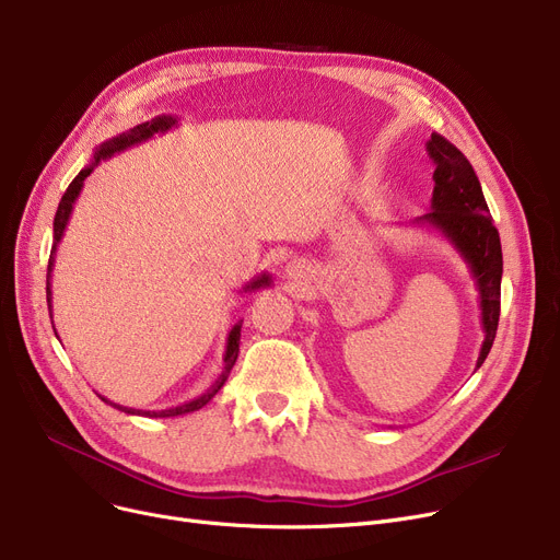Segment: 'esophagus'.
<instances>
[{"mask_svg": "<svg viewBox=\"0 0 560 560\" xmlns=\"http://www.w3.org/2000/svg\"><path fill=\"white\" fill-rule=\"evenodd\" d=\"M302 270H304V268H302V265H300L298 260H292V262L288 265V275H290V277H295V279H298V277H302Z\"/></svg>", "mask_w": 560, "mask_h": 560, "instance_id": "obj_1", "label": "esophagus"}]
</instances>
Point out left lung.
Returning a JSON list of instances; mask_svg holds the SVG:
<instances>
[{
  "label": "left lung",
  "instance_id": "left-lung-1",
  "mask_svg": "<svg viewBox=\"0 0 560 560\" xmlns=\"http://www.w3.org/2000/svg\"><path fill=\"white\" fill-rule=\"evenodd\" d=\"M429 159L435 165L431 211L416 218L413 224L440 231L467 262L479 290L483 345L477 359L479 370L492 347L499 325V298H502V243L492 224L488 203L475 167L456 147L440 133L427 142Z\"/></svg>",
  "mask_w": 560,
  "mask_h": 560
}]
</instances>
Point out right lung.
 <instances>
[{"instance_id":"add662e5","label":"right lung","mask_w":560,"mask_h":560,"mask_svg":"<svg viewBox=\"0 0 560 560\" xmlns=\"http://www.w3.org/2000/svg\"><path fill=\"white\" fill-rule=\"evenodd\" d=\"M176 122H179V117H176V115H159V117H154V120H150V122H142V125H138V127H133V129H129V131H125V133H120V136H115V138L102 142V144L97 147V150H95L93 163L85 165V167L74 176L72 184L68 186L66 195L61 197V203H58L56 218H54V245H51L49 265H47V308H49V317H51V283H49V281H51V270H54V254H56L58 243H61V238H63L66 226H68L70 215H72V209H74V201H77V197H79V192H81V188H83V182H85L88 176H91V172L100 165V161H106V159H110V156L117 154V152H125V150H129V147H133V144H138V142L150 140V138H154V133H165V131H170L172 127H176ZM270 285H272V277L262 272V275H258L256 279H252L249 283H245V285H243V292H254V290L270 288ZM241 327H243V319L235 322V325L231 327L229 338H226L224 359H222V361H224V370H222V374L218 376L215 384H213L209 390H203L199 397H195V399H190V401H184V404H179V406L163 408V410L129 408V406H122V404H115V401H110V399H106V397H102V395H100V399H102L104 404H110V406L117 408V410H122V413L142 416V418H176V416H186V413H192V410H199L201 406H206V404H209V401L218 395V390L224 386V381H226L231 368L235 365V359H238V349H241ZM54 334H56V329H54ZM56 338H58V336H56Z\"/></svg>"}]
</instances>
